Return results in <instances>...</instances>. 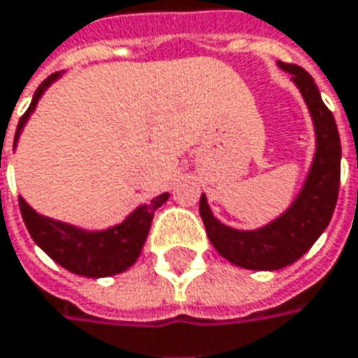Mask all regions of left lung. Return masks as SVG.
Segmentation results:
<instances>
[{"label": "left lung", "instance_id": "obj_1", "mask_svg": "<svg viewBox=\"0 0 358 358\" xmlns=\"http://www.w3.org/2000/svg\"><path fill=\"white\" fill-rule=\"evenodd\" d=\"M278 66L292 74L316 134V152L302 190L278 219L251 231L233 229L219 221L206 196H200V217L215 249L233 265L257 271L282 269L304 255L332 219L341 186V137L334 117L314 78L302 66L285 62H278Z\"/></svg>", "mask_w": 358, "mask_h": 358}]
</instances>
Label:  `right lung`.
Listing matches in <instances>:
<instances>
[{"mask_svg":"<svg viewBox=\"0 0 358 358\" xmlns=\"http://www.w3.org/2000/svg\"><path fill=\"white\" fill-rule=\"evenodd\" d=\"M62 73L50 74L34 93L32 103L28 111L17 123L15 137H13V148L17 145V139L24 131V125L34 113L40 96L46 93V89L58 80ZM168 192L159 194L148 204H139L134 213L125 217V221L119 222L115 227L103 229V231H87L80 227H74L71 222L56 221L50 217H44L36 213L32 206L24 199H20V210L24 222L32 235L36 245L52 257L58 265L64 269L73 271L76 275L85 278H109L115 273H123L137 262L141 247L148 239L152 219L156 208H159L166 200Z\"/></svg>","mask_w":358,"mask_h":358,"instance_id":"add662e5","label":"right lung"}]
</instances>
